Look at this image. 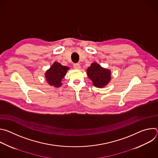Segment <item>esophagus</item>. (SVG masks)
<instances>
[{
  "label": "esophagus",
  "mask_w": 158,
  "mask_h": 158,
  "mask_svg": "<svg viewBox=\"0 0 158 158\" xmlns=\"http://www.w3.org/2000/svg\"><path fill=\"white\" fill-rule=\"evenodd\" d=\"M74 67L75 69H78L79 70V69H81V65H80L79 64L76 63V64H74Z\"/></svg>",
  "instance_id": "1"
}]
</instances>
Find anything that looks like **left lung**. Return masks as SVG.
Instances as JSON below:
<instances>
[{
    "mask_svg": "<svg viewBox=\"0 0 158 158\" xmlns=\"http://www.w3.org/2000/svg\"><path fill=\"white\" fill-rule=\"evenodd\" d=\"M87 75L96 87L101 88L106 85L111 78L110 71L104 69L96 62L93 63L87 69Z\"/></svg>",
    "mask_w": 158,
    "mask_h": 158,
    "instance_id": "left-lung-1",
    "label": "left lung"
}]
</instances>
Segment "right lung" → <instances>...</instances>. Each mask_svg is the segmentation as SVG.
Masks as SVG:
<instances>
[{"label": "right lung", "mask_w": 158, "mask_h": 158, "mask_svg": "<svg viewBox=\"0 0 158 158\" xmlns=\"http://www.w3.org/2000/svg\"><path fill=\"white\" fill-rule=\"evenodd\" d=\"M69 68L67 66H64L57 62H55L48 69L45 76L48 84L51 86L59 87L62 85L61 81L65 76L67 70Z\"/></svg>", "instance_id": "right-lung-1"}]
</instances>
